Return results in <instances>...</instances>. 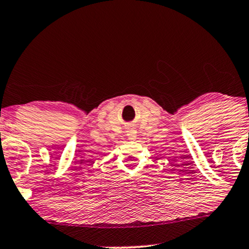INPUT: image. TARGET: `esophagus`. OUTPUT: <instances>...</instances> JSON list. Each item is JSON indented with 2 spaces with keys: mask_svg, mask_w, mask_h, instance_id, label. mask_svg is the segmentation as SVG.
<instances>
[{
  "mask_svg": "<svg viewBox=\"0 0 249 249\" xmlns=\"http://www.w3.org/2000/svg\"><path fill=\"white\" fill-rule=\"evenodd\" d=\"M127 136L129 137V139H135L136 138V131L135 130H129L128 131V134H127Z\"/></svg>",
  "mask_w": 249,
  "mask_h": 249,
  "instance_id": "34e87169",
  "label": "esophagus"
}]
</instances>
